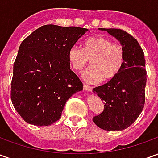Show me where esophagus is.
Wrapping results in <instances>:
<instances>
[{
    "label": "esophagus",
    "mask_w": 158,
    "mask_h": 158,
    "mask_svg": "<svg viewBox=\"0 0 158 158\" xmlns=\"http://www.w3.org/2000/svg\"><path fill=\"white\" fill-rule=\"evenodd\" d=\"M83 88H84V89H85V90H88V91H91V90H92V87H91V86L87 85H84Z\"/></svg>",
    "instance_id": "esophagus-1"
}]
</instances>
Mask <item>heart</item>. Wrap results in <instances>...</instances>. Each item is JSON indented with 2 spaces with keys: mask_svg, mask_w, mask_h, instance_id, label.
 Wrapping results in <instances>:
<instances>
[{
  "mask_svg": "<svg viewBox=\"0 0 158 158\" xmlns=\"http://www.w3.org/2000/svg\"><path fill=\"white\" fill-rule=\"evenodd\" d=\"M68 59L76 71H80L90 60L91 67L83 73V79L89 84H96L102 79L110 81L118 75L125 62V52L121 44L96 36L85 40L83 49L76 45L70 47Z\"/></svg>",
  "mask_w": 158,
  "mask_h": 158,
  "instance_id": "b5f03b06",
  "label": "heart"
}]
</instances>
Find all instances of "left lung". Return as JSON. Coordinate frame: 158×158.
<instances>
[{"instance_id":"8db88e82","label":"left lung","mask_w":158,"mask_h":158,"mask_svg":"<svg viewBox=\"0 0 158 158\" xmlns=\"http://www.w3.org/2000/svg\"><path fill=\"white\" fill-rule=\"evenodd\" d=\"M118 40L125 52V62L115 79L93 89L104 102L102 113L93 122L107 131L123 130L138 118L145 105L146 70L142 48L131 35L118 29H105Z\"/></svg>"}]
</instances>
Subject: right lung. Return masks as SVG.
Listing matches in <instances>:
<instances>
[{
  "label": "right lung",
  "instance_id": "1",
  "mask_svg": "<svg viewBox=\"0 0 158 158\" xmlns=\"http://www.w3.org/2000/svg\"><path fill=\"white\" fill-rule=\"evenodd\" d=\"M88 29L47 24L19 46L13 64L11 100L25 122L48 126L57 121L66 102L83 84L70 69L68 52Z\"/></svg>",
  "mask_w": 158,
  "mask_h": 158
}]
</instances>
